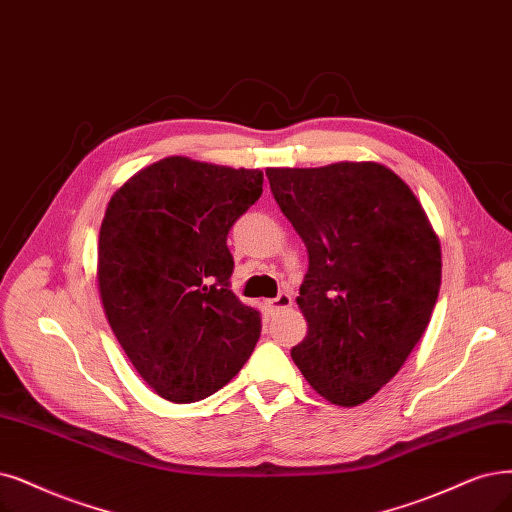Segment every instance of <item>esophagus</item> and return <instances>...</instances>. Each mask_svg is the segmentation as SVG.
I'll return each instance as SVG.
<instances>
[{
  "mask_svg": "<svg viewBox=\"0 0 512 512\" xmlns=\"http://www.w3.org/2000/svg\"><path fill=\"white\" fill-rule=\"evenodd\" d=\"M268 304H270L272 312H280V310H287L293 306V297L289 293H278V297L270 299Z\"/></svg>",
  "mask_w": 512,
  "mask_h": 512,
  "instance_id": "34e87169",
  "label": "esophagus"
}]
</instances>
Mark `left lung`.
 I'll return each mask as SVG.
<instances>
[{
	"label": "left lung",
	"instance_id": "1",
	"mask_svg": "<svg viewBox=\"0 0 512 512\" xmlns=\"http://www.w3.org/2000/svg\"><path fill=\"white\" fill-rule=\"evenodd\" d=\"M308 249L297 306L308 335L291 358L327 401L356 407L420 342L441 289V244L409 185L375 162L268 168Z\"/></svg>",
	"mask_w": 512,
	"mask_h": 512
}]
</instances>
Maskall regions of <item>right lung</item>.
Segmentation results:
<instances>
[{"label": "right lung", "instance_id": "right-lung-1", "mask_svg": "<svg viewBox=\"0 0 512 512\" xmlns=\"http://www.w3.org/2000/svg\"><path fill=\"white\" fill-rule=\"evenodd\" d=\"M261 170L173 156L111 196L99 291L132 367L170 403L215 394L249 361L261 314L230 289L227 234L259 200Z\"/></svg>", "mask_w": 512, "mask_h": 512}]
</instances>
